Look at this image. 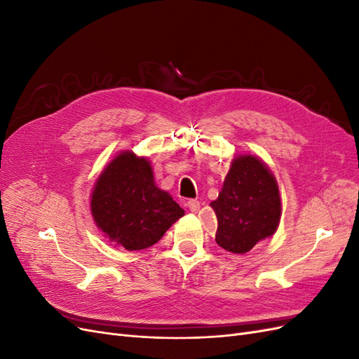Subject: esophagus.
I'll list each match as a JSON object with an SVG mask.
<instances>
[{"instance_id":"34e87169","label":"esophagus","mask_w":359,"mask_h":359,"mask_svg":"<svg viewBox=\"0 0 359 359\" xmlns=\"http://www.w3.org/2000/svg\"><path fill=\"white\" fill-rule=\"evenodd\" d=\"M187 208H189L191 212H198L199 208H201V203H199V201H196V199H190V201H187Z\"/></svg>"}]
</instances>
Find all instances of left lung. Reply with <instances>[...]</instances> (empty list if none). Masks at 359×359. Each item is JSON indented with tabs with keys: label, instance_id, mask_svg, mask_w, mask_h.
<instances>
[{
	"label": "left lung",
	"instance_id": "8db88e82",
	"mask_svg": "<svg viewBox=\"0 0 359 359\" xmlns=\"http://www.w3.org/2000/svg\"><path fill=\"white\" fill-rule=\"evenodd\" d=\"M215 241L231 253H247L278 227L281 203L277 181L262 161L238 156L227 172L219 199Z\"/></svg>",
	"mask_w": 359,
	"mask_h": 359
}]
</instances>
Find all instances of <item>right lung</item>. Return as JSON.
Listing matches in <instances>:
<instances>
[{
	"label": "right lung",
	"instance_id": "right-lung-1",
	"mask_svg": "<svg viewBox=\"0 0 359 359\" xmlns=\"http://www.w3.org/2000/svg\"><path fill=\"white\" fill-rule=\"evenodd\" d=\"M91 211L102 232L127 250L154 245L184 215L170 194L154 184L149 161L130 151L102 172L91 196Z\"/></svg>",
	"mask_w": 359,
	"mask_h": 359
}]
</instances>
